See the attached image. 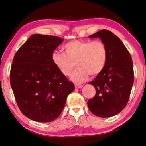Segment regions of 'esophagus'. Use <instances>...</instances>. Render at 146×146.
<instances>
[{
  "instance_id": "34e87169",
  "label": "esophagus",
  "mask_w": 146,
  "mask_h": 146,
  "mask_svg": "<svg viewBox=\"0 0 146 146\" xmlns=\"http://www.w3.org/2000/svg\"><path fill=\"white\" fill-rule=\"evenodd\" d=\"M75 88H76V89H80V88H82V87H83V85L76 84L75 85Z\"/></svg>"
}]
</instances>
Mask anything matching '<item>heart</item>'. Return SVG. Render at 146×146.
Wrapping results in <instances>:
<instances>
[{
	"mask_svg": "<svg viewBox=\"0 0 146 146\" xmlns=\"http://www.w3.org/2000/svg\"><path fill=\"white\" fill-rule=\"evenodd\" d=\"M64 52L54 51L52 60L60 73L70 76L76 63L78 68L71 75L75 82H83L92 76L99 75L104 70L108 60V50L102 41L75 40L66 43Z\"/></svg>",
	"mask_w": 146,
	"mask_h": 146,
	"instance_id": "heart-1",
	"label": "heart"
}]
</instances>
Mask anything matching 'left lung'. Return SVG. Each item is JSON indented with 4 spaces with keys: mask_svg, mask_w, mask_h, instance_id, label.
Returning a JSON list of instances; mask_svg holds the SVG:
<instances>
[{
    "mask_svg": "<svg viewBox=\"0 0 146 146\" xmlns=\"http://www.w3.org/2000/svg\"><path fill=\"white\" fill-rule=\"evenodd\" d=\"M89 38H100L104 42L108 60L102 72L89 82L96 89V94L89 100L87 105L98 117H112L128 103L134 81L133 61L123 42L111 31L103 29Z\"/></svg>",
    "mask_w": 146,
    "mask_h": 146,
    "instance_id": "1",
    "label": "left lung"
}]
</instances>
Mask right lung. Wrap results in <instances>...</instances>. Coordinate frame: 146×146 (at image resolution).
<instances>
[{
    "label": "right lung",
    "instance_id": "add662e5",
    "mask_svg": "<svg viewBox=\"0 0 146 146\" xmlns=\"http://www.w3.org/2000/svg\"><path fill=\"white\" fill-rule=\"evenodd\" d=\"M57 36L34 34L13 58L10 84L23 115L47 123L61 113L68 94L75 89L72 82L58 70L52 54L63 41Z\"/></svg>",
    "mask_w": 146,
    "mask_h": 146
}]
</instances>
